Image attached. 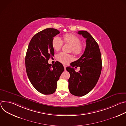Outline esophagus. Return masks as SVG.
<instances>
[{
	"label": "esophagus",
	"instance_id": "obj_1",
	"mask_svg": "<svg viewBox=\"0 0 126 126\" xmlns=\"http://www.w3.org/2000/svg\"><path fill=\"white\" fill-rule=\"evenodd\" d=\"M63 66H64V70H66V66L65 65H63Z\"/></svg>",
	"mask_w": 126,
	"mask_h": 126
}]
</instances>
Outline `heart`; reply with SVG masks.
<instances>
[{"label": "heart", "instance_id": "obj_1", "mask_svg": "<svg viewBox=\"0 0 126 126\" xmlns=\"http://www.w3.org/2000/svg\"><path fill=\"white\" fill-rule=\"evenodd\" d=\"M63 41L65 43H68L72 46V51L75 55H79L83 53L84 46L81 44L80 39L76 35L73 34H66L63 36ZM63 44V41L58 36L54 37L52 40V47L56 51H59L62 47ZM57 59L62 63L66 64L72 59V57L67 53L61 52L57 55Z\"/></svg>", "mask_w": 126, "mask_h": 126}]
</instances>
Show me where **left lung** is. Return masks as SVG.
Listing matches in <instances>:
<instances>
[{
  "instance_id": "obj_1",
  "label": "left lung",
  "mask_w": 126,
  "mask_h": 126,
  "mask_svg": "<svg viewBox=\"0 0 126 126\" xmlns=\"http://www.w3.org/2000/svg\"><path fill=\"white\" fill-rule=\"evenodd\" d=\"M78 33L86 39V46L83 54L77 61L67 67L70 77L68 80L69 90L71 94L81 97L90 92L96 86L101 74L102 58L99 45L91 35L86 31ZM80 67L79 72L73 68Z\"/></svg>"
}]
</instances>
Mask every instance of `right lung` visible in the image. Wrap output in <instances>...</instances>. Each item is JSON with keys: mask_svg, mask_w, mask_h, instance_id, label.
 Instances as JSON below:
<instances>
[{"mask_svg": "<svg viewBox=\"0 0 126 126\" xmlns=\"http://www.w3.org/2000/svg\"><path fill=\"white\" fill-rule=\"evenodd\" d=\"M59 33V31L54 28L39 32L32 38L26 52L25 67L28 77L35 89L44 95L55 92L57 82L64 70L58 61L52 65L48 63L54 55L52 40Z\"/></svg>", "mask_w": 126, "mask_h": 126, "instance_id": "right-lung-1", "label": "right lung"}]
</instances>
